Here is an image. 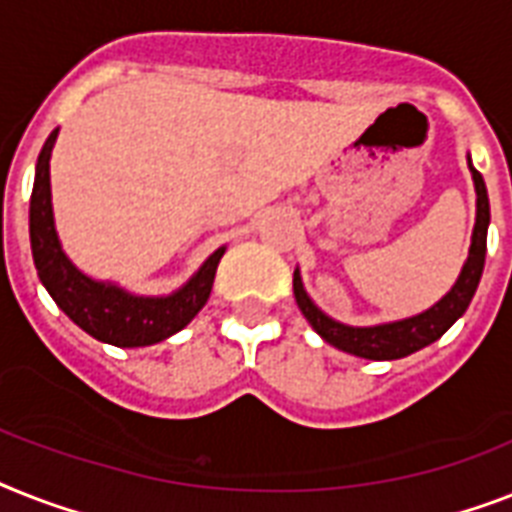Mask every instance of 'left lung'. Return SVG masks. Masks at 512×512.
<instances>
[{"instance_id":"left-lung-1","label":"left lung","mask_w":512,"mask_h":512,"mask_svg":"<svg viewBox=\"0 0 512 512\" xmlns=\"http://www.w3.org/2000/svg\"><path fill=\"white\" fill-rule=\"evenodd\" d=\"M473 184H476V226H473V242L468 260L463 265L458 284L452 286V292L442 297L434 307H429L426 313L415 315V318H405L397 323H384V326L371 328H355L344 326V323L331 321L328 315H323L318 307L310 302V297L302 289V278L294 273V297L307 318V323L326 339L328 344H334L336 350L350 352V355L365 357V360H400V357L413 355V352L423 350L426 344L436 342L439 336L458 321L460 315L468 310L476 286L484 273V257H486V228H489V197H486V184L481 173L471 165Z\"/></svg>"}]
</instances>
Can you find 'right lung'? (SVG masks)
I'll return each instance as SVG.
<instances>
[{
    "label": "right lung",
    "mask_w": 512,
    "mask_h": 512,
    "mask_svg": "<svg viewBox=\"0 0 512 512\" xmlns=\"http://www.w3.org/2000/svg\"><path fill=\"white\" fill-rule=\"evenodd\" d=\"M57 131L47 139L36 162V181L31 194V249L41 284L60 305L70 321L81 326L99 342L115 347H147L168 339L186 326L205 307L213 292L215 270L226 249L210 255L197 276L184 289L170 297H134L118 286L99 284L83 276L68 257L62 255L52 220V194H49V155Z\"/></svg>",
    "instance_id": "1"
}]
</instances>
